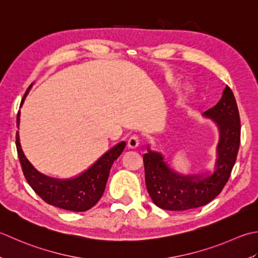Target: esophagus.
Segmentation results:
<instances>
[{"label":"esophagus","instance_id":"esophagus-1","mask_svg":"<svg viewBox=\"0 0 258 258\" xmlns=\"http://www.w3.org/2000/svg\"><path fill=\"white\" fill-rule=\"evenodd\" d=\"M139 143H140L139 137L137 135H134L128 139V147L129 148H137V147L139 146Z\"/></svg>","mask_w":258,"mask_h":258}]
</instances>
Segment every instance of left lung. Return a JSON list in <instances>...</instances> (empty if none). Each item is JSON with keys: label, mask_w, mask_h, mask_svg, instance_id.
Returning <instances> with one entry per match:
<instances>
[{"label": "left lung", "mask_w": 258, "mask_h": 258, "mask_svg": "<svg viewBox=\"0 0 258 258\" xmlns=\"http://www.w3.org/2000/svg\"><path fill=\"white\" fill-rule=\"evenodd\" d=\"M218 124L220 139L217 146L216 170L206 178L179 176L164 161L160 154L144 155L147 190L152 202L166 210H187L204 206L223 190L233 170L240 143V119L234 93L228 86L216 106L205 111Z\"/></svg>", "instance_id": "left-lung-1"}]
</instances>
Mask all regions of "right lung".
Returning <instances> with one entry per match:
<instances>
[{"instance_id": "add662e5", "label": "right lung", "mask_w": 258, "mask_h": 258, "mask_svg": "<svg viewBox=\"0 0 258 258\" xmlns=\"http://www.w3.org/2000/svg\"><path fill=\"white\" fill-rule=\"evenodd\" d=\"M26 90L20 106H22L26 94L31 89ZM20 123V111L18 112L17 125ZM17 150L23 175L31 188L39 195L41 199L52 206L57 208L71 210V212H86L96 205L106 188L109 177L110 168L113 161L118 158L124 149L125 143H120L112 149L106 152L96 164L92 165L77 178L68 180H59L54 178L41 175L31 166L28 159L23 155L19 141V133H17Z\"/></svg>"}]
</instances>
